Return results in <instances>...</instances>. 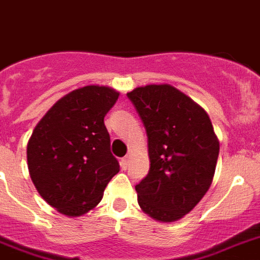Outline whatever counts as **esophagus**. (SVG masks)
<instances>
[{
	"instance_id": "34e87169",
	"label": "esophagus",
	"mask_w": 260,
	"mask_h": 260,
	"mask_svg": "<svg viewBox=\"0 0 260 260\" xmlns=\"http://www.w3.org/2000/svg\"><path fill=\"white\" fill-rule=\"evenodd\" d=\"M128 164H130V155H126L125 158H122V160H121L122 169H127Z\"/></svg>"
}]
</instances>
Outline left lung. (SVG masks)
<instances>
[{
	"instance_id": "8db88e82",
	"label": "left lung",
	"mask_w": 260,
	"mask_h": 260,
	"mask_svg": "<svg viewBox=\"0 0 260 260\" xmlns=\"http://www.w3.org/2000/svg\"><path fill=\"white\" fill-rule=\"evenodd\" d=\"M147 134L150 170L135 186L141 209L159 222L191 211L211 186L219 142L209 115L171 85L127 93Z\"/></svg>"
}]
</instances>
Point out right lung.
Here are the masks:
<instances>
[{
	"label": "right lung",
	"mask_w": 260,
	"mask_h": 260,
	"mask_svg": "<svg viewBox=\"0 0 260 260\" xmlns=\"http://www.w3.org/2000/svg\"><path fill=\"white\" fill-rule=\"evenodd\" d=\"M119 93L107 86L73 90L37 123L27 142V167L42 198L68 216L94 209L119 171L104 118Z\"/></svg>",
	"instance_id": "obj_1"
}]
</instances>
